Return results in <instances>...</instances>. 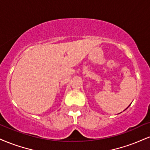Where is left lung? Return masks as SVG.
Returning a JSON list of instances; mask_svg holds the SVG:
<instances>
[{"instance_id": "left-lung-1", "label": "left lung", "mask_w": 150, "mask_h": 150, "mask_svg": "<svg viewBox=\"0 0 150 150\" xmlns=\"http://www.w3.org/2000/svg\"><path fill=\"white\" fill-rule=\"evenodd\" d=\"M129 107H128V108H129ZM127 109H126V110H127Z\"/></svg>"}]
</instances>
